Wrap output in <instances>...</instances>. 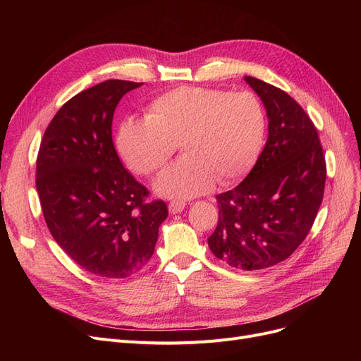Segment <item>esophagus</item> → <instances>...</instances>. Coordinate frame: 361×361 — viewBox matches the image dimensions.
Returning a JSON list of instances; mask_svg holds the SVG:
<instances>
[{
  "label": "esophagus",
  "instance_id": "obj_1",
  "mask_svg": "<svg viewBox=\"0 0 361 361\" xmlns=\"http://www.w3.org/2000/svg\"><path fill=\"white\" fill-rule=\"evenodd\" d=\"M169 209L171 214H180L185 209V202L180 200H173L169 204Z\"/></svg>",
  "mask_w": 361,
  "mask_h": 361
}]
</instances>
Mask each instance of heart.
<instances>
[{
  "mask_svg": "<svg viewBox=\"0 0 361 361\" xmlns=\"http://www.w3.org/2000/svg\"><path fill=\"white\" fill-rule=\"evenodd\" d=\"M267 114L257 96L202 87H178L129 117L117 130L120 157L143 176L159 171L179 145L183 157L164 171L155 190L167 197H192L244 179L260 158Z\"/></svg>",
  "mask_w": 361,
  "mask_h": 361,
  "instance_id": "1",
  "label": "heart"
}]
</instances>
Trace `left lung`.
Here are the masks:
<instances>
[{"label": "left lung", "instance_id": "1", "mask_svg": "<svg viewBox=\"0 0 361 361\" xmlns=\"http://www.w3.org/2000/svg\"><path fill=\"white\" fill-rule=\"evenodd\" d=\"M244 80L265 105L268 140L247 178L216 195L218 224L207 244L227 265L255 271L288 259L309 235L326 167L318 133L301 105L265 81Z\"/></svg>", "mask_w": 361, "mask_h": 361}]
</instances>
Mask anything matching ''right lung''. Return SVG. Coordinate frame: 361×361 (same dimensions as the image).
Listing matches in <instances>:
<instances>
[{"label":"right lung","instance_id":"right-lung-1","mask_svg":"<svg viewBox=\"0 0 361 361\" xmlns=\"http://www.w3.org/2000/svg\"><path fill=\"white\" fill-rule=\"evenodd\" d=\"M143 85L96 84L64 104L43 134L36 188L56 243L90 274L125 279L147 265L169 211L134 179L113 145L111 125L122 97Z\"/></svg>","mask_w":361,"mask_h":361}]
</instances>
